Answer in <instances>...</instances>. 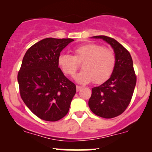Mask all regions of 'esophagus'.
I'll return each mask as SVG.
<instances>
[{
    "instance_id": "obj_1",
    "label": "esophagus",
    "mask_w": 152,
    "mask_h": 152,
    "mask_svg": "<svg viewBox=\"0 0 152 152\" xmlns=\"http://www.w3.org/2000/svg\"><path fill=\"white\" fill-rule=\"evenodd\" d=\"M82 89V87L80 86H76V91H81Z\"/></svg>"
}]
</instances>
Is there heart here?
<instances>
[{"label":"heart","mask_w":152,"mask_h":152,"mask_svg":"<svg viewBox=\"0 0 152 152\" xmlns=\"http://www.w3.org/2000/svg\"><path fill=\"white\" fill-rule=\"evenodd\" d=\"M74 56L61 53L58 58V66L66 75L74 76L78 68V63L84 62L83 71L76 75L75 81L81 84L94 81L102 83L111 76L116 66V56L111 50L102 45L88 43L76 47Z\"/></svg>","instance_id":"1"}]
</instances>
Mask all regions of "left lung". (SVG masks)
Instances as JSON below:
<instances>
[{"instance_id": "1", "label": "left lung", "mask_w": 152, "mask_h": 152, "mask_svg": "<svg viewBox=\"0 0 152 152\" xmlns=\"http://www.w3.org/2000/svg\"><path fill=\"white\" fill-rule=\"evenodd\" d=\"M109 43L116 56V66L111 76L100 86L92 88L88 106L94 114L111 118L121 114L129 106L137 83L133 61L129 52L112 38L96 36Z\"/></svg>"}]
</instances>
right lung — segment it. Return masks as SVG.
Masks as SVG:
<instances>
[{
	"mask_svg": "<svg viewBox=\"0 0 152 152\" xmlns=\"http://www.w3.org/2000/svg\"><path fill=\"white\" fill-rule=\"evenodd\" d=\"M74 40L47 38L33 45L23 58L18 74L20 96L38 118L56 121L69 112L76 85L58 67L62 50Z\"/></svg>",
	"mask_w": 152,
	"mask_h": 152,
	"instance_id": "add662e5",
	"label": "right lung"
}]
</instances>
